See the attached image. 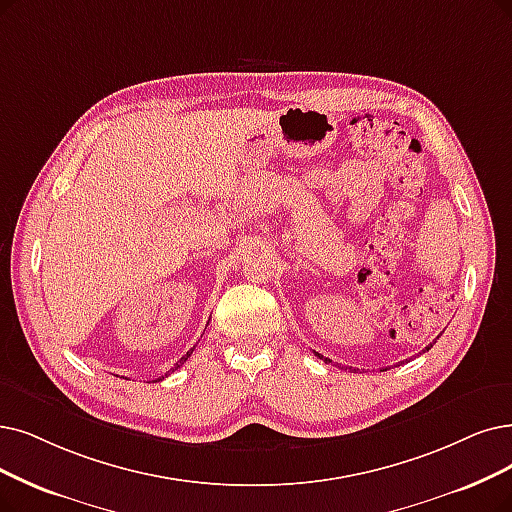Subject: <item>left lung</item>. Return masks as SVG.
I'll list each match as a JSON object with an SVG mask.
<instances>
[{
  "label": "left lung",
  "mask_w": 512,
  "mask_h": 512,
  "mask_svg": "<svg viewBox=\"0 0 512 512\" xmlns=\"http://www.w3.org/2000/svg\"><path fill=\"white\" fill-rule=\"evenodd\" d=\"M431 346H433V344H431ZM431 346H426V351H428V349H431ZM315 355H317V357H319V359H323V361H325V363H332V361H330V359H327V357H323V355H319V353H315Z\"/></svg>",
  "instance_id": "1"
}]
</instances>
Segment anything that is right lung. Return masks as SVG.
<instances>
[{"mask_svg":"<svg viewBox=\"0 0 512 512\" xmlns=\"http://www.w3.org/2000/svg\"><path fill=\"white\" fill-rule=\"evenodd\" d=\"M191 353H193V349H191V351H189V353H187V355H185V357H182V359H180V361H178V363H176V367H172V372H174V370H178V367H180V365H182V363H185V361H187V359H189V357H191ZM166 376H168V374H166ZM161 378H163V376H161ZM161 378H157V380H161Z\"/></svg>","mask_w":512,"mask_h":512,"instance_id":"obj_1","label":"right lung"}]
</instances>
